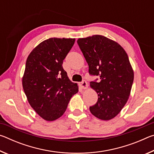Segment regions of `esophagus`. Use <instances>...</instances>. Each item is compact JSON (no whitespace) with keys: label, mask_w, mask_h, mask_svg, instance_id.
<instances>
[{"label":"esophagus","mask_w":154,"mask_h":154,"mask_svg":"<svg viewBox=\"0 0 154 154\" xmlns=\"http://www.w3.org/2000/svg\"><path fill=\"white\" fill-rule=\"evenodd\" d=\"M79 85L83 88V89H86L88 86V83L86 82V81L85 80H83L82 82L79 83Z\"/></svg>","instance_id":"1"}]
</instances>
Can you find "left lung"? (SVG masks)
Returning a JSON list of instances; mask_svg holds the SVG:
<instances>
[{
  "label": "left lung",
  "instance_id": "8db88e82",
  "mask_svg": "<svg viewBox=\"0 0 154 154\" xmlns=\"http://www.w3.org/2000/svg\"><path fill=\"white\" fill-rule=\"evenodd\" d=\"M77 44L89 66V73L99 76L90 82L98 100L90 111L98 119L109 120L126 105L134 80L128 56L118 43L102 35L79 38Z\"/></svg>",
  "mask_w": 154,
  "mask_h": 154
}]
</instances>
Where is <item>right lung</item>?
<instances>
[{
	"label": "right lung",
	"mask_w": 154,
	"mask_h": 154,
	"mask_svg": "<svg viewBox=\"0 0 154 154\" xmlns=\"http://www.w3.org/2000/svg\"><path fill=\"white\" fill-rule=\"evenodd\" d=\"M75 41L50 38L36 46L27 58L23 88L30 106L47 121L60 118L70 99L79 91L62 67Z\"/></svg>",
	"instance_id": "add662e5"
}]
</instances>
